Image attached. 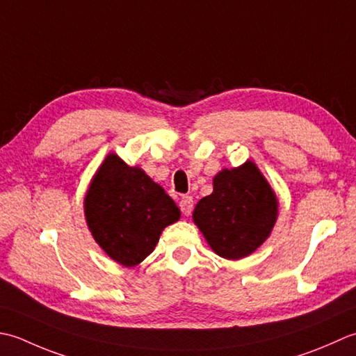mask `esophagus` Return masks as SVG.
Wrapping results in <instances>:
<instances>
[{
	"label": "esophagus",
	"instance_id": "1",
	"mask_svg": "<svg viewBox=\"0 0 356 356\" xmlns=\"http://www.w3.org/2000/svg\"><path fill=\"white\" fill-rule=\"evenodd\" d=\"M179 209H181V212H183V215H186V216L191 215L192 210H193V198L188 197V195H186V197L181 198L179 200Z\"/></svg>",
	"mask_w": 356,
	"mask_h": 356
}]
</instances>
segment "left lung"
I'll use <instances>...</instances> for the list:
<instances>
[{
    "mask_svg": "<svg viewBox=\"0 0 356 356\" xmlns=\"http://www.w3.org/2000/svg\"><path fill=\"white\" fill-rule=\"evenodd\" d=\"M278 201L252 161L222 170L213 179V193L202 198L193 221L216 255L239 259L250 255L269 236L278 215Z\"/></svg>",
    "mask_w": 356,
    "mask_h": 356,
    "instance_id": "1",
    "label": "left lung"
}]
</instances>
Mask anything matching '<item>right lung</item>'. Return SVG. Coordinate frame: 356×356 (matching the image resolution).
Wrapping results in <instances>:
<instances>
[{"label":"right lung","mask_w":356,"mask_h":356,"mask_svg":"<svg viewBox=\"0 0 356 356\" xmlns=\"http://www.w3.org/2000/svg\"><path fill=\"white\" fill-rule=\"evenodd\" d=\"M86 220L95 241L117 263L132 267L154 252L179 209L140 168L108 155L84 200Z\"/></svg>","instance_id":"obj_1"}]
</instances>
